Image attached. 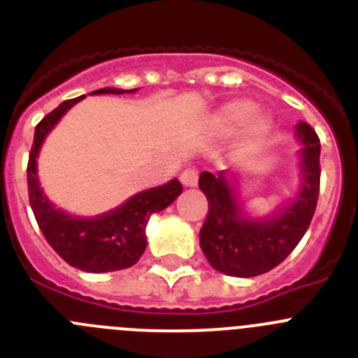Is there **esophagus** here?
Segmentation results:
<instances>
[{"instance_id":"esophagus-1","label":"esophagus","mask_w":358,"mask_h":358,"mask_svg":"<svg viewBox=\"0 0 358 358\" xmlns=\"http://www.w3.org/2000/svg\"><path fill=\"white\" fill-rule=\"evenodd\" d=\"M197 181H199V172L197 169H194V166H189V169H186L185 172L181 173V182L185 186H188V188L197 186Z\"/></svg>"}]
</instances>
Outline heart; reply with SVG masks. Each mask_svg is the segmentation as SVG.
<instances>
[{
    "label": "heart",
    "mask_w": 358,
    "mask_h": 358,
    "mask_svg": "<svg viewBox=\"0 0 358 358\" xmlns=\"http://www.w3.org/2000/svg\"><path fill=\"white\" fill-rule=\"evenodd\" d=\"M252 103L248 100H233L218 109L213 116V127L218 132H231L238 129L243 122L245 138L251 141H260L268 132V122L264 116H251Z\"/></svg>",
    "instance_id": "obj_1"
}]
</instances>
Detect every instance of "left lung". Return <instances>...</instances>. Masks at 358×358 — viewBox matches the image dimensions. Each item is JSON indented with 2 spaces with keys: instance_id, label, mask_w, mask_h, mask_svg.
<instances>
[{
  "instance_id": "8db88e82",
  "label": "left lung",
  "mask_w": 358,
  "mask_h": 358,
  "mask_svg": "<svg viewBox=\"0 0 358 358\" xmlns=\"http://www.w3.org/2000/svg\"><path fill=\"white\" fill-rule=\"evenodd\" d=\"M303 143V188L290 206L268 220H249L240 211L224 172H202L199 188L208 197V215L201 227V249L215 271L236 278L268 273L296 249L315 213L321 185V145L308 123L296 125Z\"/></svg>"
}]
</instances>
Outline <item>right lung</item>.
I'll return each mask as SVG.
<instances>
[{"mask_svg":"<svg viewBox=\"0 0 358 358\" xmlns=\"http://www.w3.org/2000/svg\"><path fill=\"white\" fill-rule=\"evenodd\" d=\"M134 91L138 90H131L127 93ZM109 93L123 94L125 91L115 87L93 91V94ZM82 98L84 94L66 100L37 123L27 166L28 201L44 238L62 260L85 273H110L131 267L140 260L147 248L145 226L148 217L170 206L182 192V186L173 179L169 185L145 189L116 210L94 218L73 217L57 210L41 189L36 159L46 134L66 110Z\"/></svg>","mask_w":358,"mask_h":358,"instance_id":"right-lung-1","label":"right lung"}]
</instances>
